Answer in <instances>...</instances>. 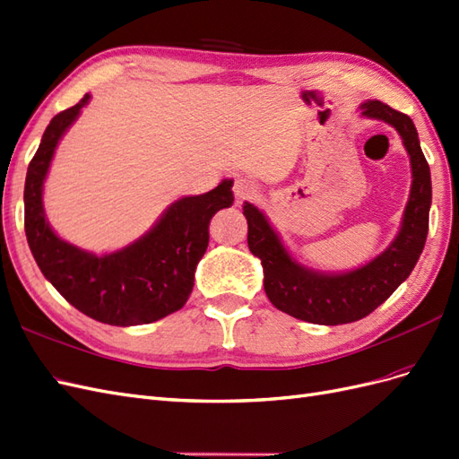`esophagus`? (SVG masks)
<instances>
[{"label": "esophagus", "instance_id": "1", "mask_svg": "<svg viewBox=\"0 0 459 459\" xmlns=\"http://www.w3.org/2000/svg\"><path fill=\"white\" fill-rule=\"evenodd\" d=\"M255 186L248 182V179H243V178H238L235 179L233 184V195H235V203L241 204L245 203L247 199H251L255 195Z\"/></svg>", "mask_w": 459, "mask_h": 459}]
</instances>
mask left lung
<instances>
[{"mask_svg":"<svg viewBox=\"0 0 459 459\" xmlns=\"http://www.w3.org/2000/svg\"><path fill=\"white\" fill-rule=\"evenodd\" d=\"M362 117L396 128L411 162V191L400 233L385 253L346 273H319L290 258L281 239L258 208L243 204L247 243L264 268V290L277 310L302 322L341 325L358 322L391 297L411 273L425 247L430 208V170L420 147L418 130L408 115L381 101L362 103Z\"/></svg>","mask_w":459,"mask_h":459,"instance_id":"obj_1","label":"left lung"}]
</instances>
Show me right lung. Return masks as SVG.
Masks as SVG:
<instances>
[{"mask_svg": "<svg viewBox=\"0 0 459 459\" xmlns=\"http://www.w3.org/2000/svg\"><path fill=\"white\" fill-rule=\"evenodd\" d=\"M88 101L90 93L55 115L41 135L24 182L26 239L46 280L82 314L120 327L152 324L187 302L208 247V224L233 204V182L176 201L155 228L122 251L95 256L63 241L48 224L41 191L55 147Z\"/></svg>", "mask_w": 459, "mask_h": 459, "instance_id": "right-lung-1", "label": "right lung"}]
</instances>
